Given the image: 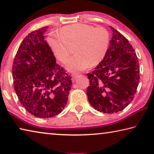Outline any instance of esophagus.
Segmentation results:
<instances>
[{
  "label": "esophagus",
  "instance_id": "1",
  "mask_svg": "<svg viewBox=\"0 0 154 154\" xmlns=\"http://www.w3.org/2000/svg\"><path fill=\"white\" fill-rule=\"evenodd\" d=\"M77 76H78V74L77 73H74V74H72V79H73V80H75V79H76V78L77 77Z\"/></svg>",
  "mask_w": 154,
  "mask_h": 154
}]
</instances>
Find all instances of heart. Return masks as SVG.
I'll list each match as a JSON object with an SVG mask.
<instances>
[{
    "mask_svg": "<svg viewBox=\"0 0 154 154\" xmlns=\"http://www.w3.org/2000/svg\"><path fill=\"white\" fill-rule=\"evenodd\" d=\"M47 41L54 56L62 62L68 60L72 53L71 47L75 45L76 54L68 62L66 69L80 71L90 64L94 66L103 60L108 51L110 37L103 27L75 24L63 27L60 33L51 32Z\"/></svg>",
    "mask_w": 154,
    "mask_h": 154,
    "instance_id": "heart-1",
    "label": "heart"
}]
</instances>
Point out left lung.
<instances>
[{
  "mask_svg": "<svg viewBox=\"0 0 154 154\" xmlns=\"http://www.w3.org/2000/svg\"><path fill=\"white\" fill-rule=\"evenodd\" d=\"M110 45L105 58L87 75L88 100L104 113L122 111L133 100L139 82V64L134 49L126 37L110 26Z\"/></svg>",
  "mask_w": 154,
  "mask_h": 154,
  "instance_id": "8db88e82",
  "label": "left lung"
}]
</instances>
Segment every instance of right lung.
<instances>
[{
    "instance_id": "right-lung-1",
    "label": "right lung",
    "mask_w": 154,
    "mask_h": 154,
    "mask_svg": "<svg viewBox=\"0 0 154 154\" xmlns=\"http://www.w3.org/2000/svg\"><path fill=\"white\" fill-rule=\"evenodd\" d=\"M48 26L36 30L21 43L13 64L14 89L26 111L40 118L61 113L68 101L71 77L56 64L45 41Z\"/></svg>"
}]
</instances>
